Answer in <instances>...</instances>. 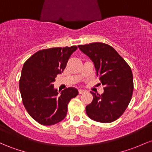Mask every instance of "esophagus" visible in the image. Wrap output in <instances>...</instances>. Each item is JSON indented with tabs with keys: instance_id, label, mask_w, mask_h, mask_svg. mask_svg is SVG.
<instances>
[{
	"instance_id": "obj_1",
	"label": "esophagus",
	"mask_w": 152,
	"mask_h": 152,
	"mask_svg": "<svg viewBox=\"0 0 152 152\" xmlns=\"http://www.w3.org/2000/svg\"><path fill=\"white\" fill-rule=\"evenodd\" d=\"M85 91H84V90H83V89H79V93L80 94H83V93H84Z\"/></svg>"
}]
</instances>
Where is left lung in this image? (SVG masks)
<instances>
[{
  "instance_id": "1",
  "label": "left lung",
  "mask_w": 152,
  "mask_h": 152,
  "mask_svg": "<svg viewBox=\"0 0 152 152\" xmlns=\"http://www.w3.org/2000/svg\"><path fill=\"white\" fill-rule=\"evenodd\" d=\"M94 64L96 76L104 85L101 95L90 91L93 100L86 107L89 118L99 123H111L123 114L131 100L133 73L129 65L107 44L94 42L78 45Z\"/></svg>"
}]
</instances>
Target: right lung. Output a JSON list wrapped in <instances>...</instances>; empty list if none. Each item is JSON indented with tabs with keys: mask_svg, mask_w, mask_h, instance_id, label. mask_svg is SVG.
I'll return each mask as SVG.
<instances>
[{
	"mask_svg": "<svg viewBox=\"0 0 152 152\" xmlns=\"http://www.w3.org/2000/svg\"><path fill=\"white\" fill-rule=\"evenodd\" d=\"M77 47L52 48L37 51L23 66L19 90L23 104L29 115L43 126H52L66 118L68 104L79 94L74 87L58 94L54 89L58 74L64 71Z\"/></svg>",
	"mask_w": 152,
	"mask_h": 152,
	"instance_id": "right-lung-1",
	"label": "right lung"
}]
</instances>
